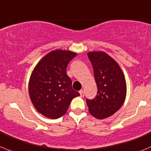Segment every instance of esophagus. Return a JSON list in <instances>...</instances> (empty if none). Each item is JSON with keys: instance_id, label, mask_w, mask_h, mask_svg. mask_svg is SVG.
Here are the masks:
<instances>
[{"instance_id": "obj_1", "label": "esophagus", "mask_w": 151, "mask_h": 151, "mask_svg": "<svg viewBox=\"0 0 151 151\" xmlns=\"http://www.w3.org/2000/svg\"><path fill=\"white\" fill-rule=\"evenodd\" d=\"M80 96H81V97H83V96H84V95H85L84 91L80 90Z\"/></svg>"}]
</instances>
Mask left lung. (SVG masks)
Wrapping results in <instances>:
<instances>
[{"label": "left lung", "instance_id": "obj_1", "mask_svg": "<svg viewBox=\"0 0 151 151\" xmlns=\"http://www.w3.org/2000/svg\"><path fill=\"white\" fill-rule=\"evenodd\" d=\"M88 57L92 64L97 94L86 99L88 111L96 119L109 117L122 107L126 96V82L117 63L104 52H91Z\"/></svg>", "mask_w": 151, "mask_h": 151}]
</instances>
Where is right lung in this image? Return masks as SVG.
<instances>
[{
	"instance_id": "1",
	"label": "right lung",
	"mask_w": 151,
	"mask_h": 151,
	"mask_svg": "<svg viewBox=\"0 0 151 151\" xmlns=\"http://www.w3.org/2000/svg\"><path fill=\"white\" fill-rule=\"evenodd\" d=\"M77 55L71 51L56 49L43 57L34 68L29 83L31 101L43 116L58 119L65 114L73 98L80 96L72 88L66 74L68 63Z\"/></svg>"
}]
</instances>
